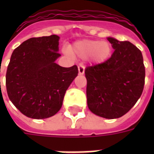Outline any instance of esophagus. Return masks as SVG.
<instances>
[{"label": "esophagus", "mask_w": 154, "mask_h": 154, "mask_svg": "<svg viewBox=\"0 0 154 154\" xmlns=\"http://www.w3.org/2000/svg\"><path fill=\"white\" fill-rule=\"evenodd\" d=\"M78 72H79V74L82 75L85 73V66L82 65H80L78 66Z\"/></svg>", "instance_id": "1"}]
</instances>
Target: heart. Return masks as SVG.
<instances>
[{
	"mask_svg": "<svg viewBox=\"0 0 154 154\" xmlns=\"http://www.w3.org/2000/svg\"><path fill=\"white\" fill-rule=\"evenodd\" d=\"M112 51L111 45L106 41L84 40L76 42L70 49L72 55L82 59L89 57L96 63H102L109 57ZM70 52L66 49L65 53L70 55Z\"/></svg>",
	"mask_w": 154,
	"mask_h": 154,
	"instance_id": "1",
	"label": "heart"
}]
</instances>
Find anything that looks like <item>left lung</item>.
<instances>
[{
  "label": "left lung",
  "mask_w": 154,
  "mask_h": 154,
  "mask_svg": "<svg viewBox=\"0 0 154 154\" xmlns=\"http://www.w3.org/2000/svg\"><path fill=\"white\" fill-rule=\"evenodd\" d=\"M107 39L114 49L111 57L85 70L87 104L94 114L114 119L129 112L140 98L146 69L141 52L134 45Z\"/></svg>",
  "instance_id": "8db88e82"
}]
</instances>
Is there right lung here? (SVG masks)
<instances>
[{"mask_svg":"<svg viewBox=\"0 0 154 154\" xmlns=\"http://www.w3.org/2000/svg\"><path fill=\"white\" fill-rule=\"evenodd\" d=\"M57 35L32 37L12 53L6 72L8 98L26 117L45 119L60 109L65 94L78 73L77 65L61 67Z\"/></svg>","mask_w":154,"mask_h":154,"instance_id":"right-lung-1","label":"right lung"}]
</instances>
